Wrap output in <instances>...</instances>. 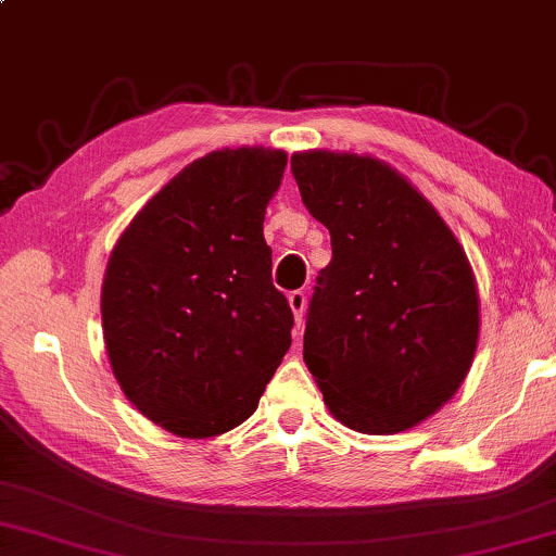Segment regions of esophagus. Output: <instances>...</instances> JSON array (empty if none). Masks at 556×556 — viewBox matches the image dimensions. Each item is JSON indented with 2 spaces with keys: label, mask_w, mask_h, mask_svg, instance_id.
<instances>
[{
  "label": "esophagus",
  "mask_w": 556,
  "mask_h": 556,
  "mask_svg": "<svg viewBox=\"0 0 556 556\" xmlns=\"http://www.w3.org/2000/svg\"><path fill=\"white\" fill-rule=\"evenodd\" d=\"M289 306H292V314H294V321H296V331H300L304 309H306V294L304 292H292V294H289Z\"/></svg>",
  "instance_id": "1"
}]
</instances>
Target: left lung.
Instances as JSON below:
<instances>
[{
  "label": "left lung",
  "instance_id": "left-lung-1",
  "mask_svg": "<svg viewBox=\"0 0 556 556\" xmlns=\"http://www.w3.org/2000/svg\"><path fill=\"white\" fill-rule=\"evenodd\" d=\"M292 174L331 237L306 312V369L344 427L412 429L452 400L475 359L479 294L467 254L382 160L314 149L292 154Z\"/></svg>",
  "mask_w": 556,
  "mask_h": 556
}]
</instances>
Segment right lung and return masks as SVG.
Returning a JSON list of instances; mask_svg holds the SVG:
<instances>
[{"label":"right lung","instance_id":"obj_1","mask_svg":"<svg viewBox=\"0 0 556 556\" xmlns=\"http://www.w3.org/2000/svg\"><path fill=\"white\" fill-rule=\"evenodd\" d=\"M281 149H217L129 222L102 285V329L122 392L167 432L225 434L250 419L294 317L271 285L264 212Z\"/></svg>","mask_w":556,"mask_h":556}]
</instances>
